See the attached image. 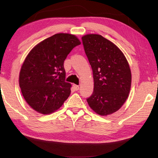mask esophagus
<instances>
[{
    "instance_id": "obj_1",
    "label": "esophagus",
    "mask_w": 158,
    "mask_h": 158,
    "mask_svg": "<svg viewBox=\"0 0 158 158\" xmlns=\"http://www.w3.org/2000/svg\"><path fill=\"white\" fill-rule=\"evenodd\" d=\"M73 88H74L75 90H78L79 86L77 85H73Z\"/></svg>"
}]
</instances>
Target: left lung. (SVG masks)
Returning a JSON list of instances; mask_svg holds the SVG:
<instances>
[{"instance_id": "left-lung-1", "label": "left lung", "mask_w": 158, "mask_h": 158, "mask_svg": "<svg viewBox=\"0 0 158 158\" xmlns=\"http://www.w3.org/2000/svg\"><path fill=\"white\" fill-rule=\"evenodd\" d=\"M94 75V92L87 102L99 115L118 111L128 98L131 75L128 62L114 43L98 34L82 37Z\"/></svg>"}]
</instances>
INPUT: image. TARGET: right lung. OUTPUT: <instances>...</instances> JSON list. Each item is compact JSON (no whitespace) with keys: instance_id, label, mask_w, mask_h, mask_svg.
<instances>
[{"instance_id":"add662e5","label":"right lung","mask_w":158,"mask_h":158,"mask_svg":"<svg viewBox=\"0 0 158 158\" xmlns=\"http://www.w3.org/2000/svg\"><path fill=\"white\" fill-rule=\"evenodd\" d=\"M81 44L69 34H56L31 49L21 67L19 85L28 104L39 113L49 114L62 106L70 94L65 82L64 61Z\"/></svg>"}]
</instances>
